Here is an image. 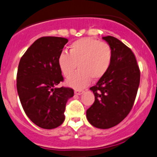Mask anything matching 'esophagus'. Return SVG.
I'll return each instance as SVG.
<instances>
[{
    "mask_svg": "<svg viewBox=\"0 0 157 157\" xmlns=\"http://www.w3.org/2000/svg\"><path fill=\"white\" fill-rule=\"evenodd\" d=\"M83 90H75V91H74V93H75V94L76 95H81L82 94H83Z\"/></svg>",
    "mask_w": 157,
    "mask_h": 157,
    "instance_id": "1",
    "label": "esophagus"
}]
</instances>
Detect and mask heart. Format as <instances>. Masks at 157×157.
Segmentation results:
<instances>
[{"instance_id":"heart-1","label":"heart","mask_w":157,"mask_h":157,"mask_svg":"<svg viewBox=\"0 0 157 157\" xmlns=\"http://www.w3.org/2000/svg\"><path fill=\"white\" fill-rule=\"evenodd\" d=\"M112 60V48L106 42L91 38H83L70 45L69 53L63 51L57 59L63 75L68 77L78 66L79 70L69 77L67 85L74 89H83L91 78L98 80L109 69Z\"/></svg>"}]
</instances>
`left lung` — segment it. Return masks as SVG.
<instances>
[{"mask_svg": "<svg viewBox=\"0 0 157 157\" xmlns=\"http://www.w3.org/2000/svg\"><path fill=\"white\" fill-rule=\"evenodd\" d=\"M102 39L111 46L112 60L106 74L90 90L94 102L87 110L90 125L110 128L122 121L131 111L138 91L140 71L131 49L113 36Z\"/></svg>", "mask_w": 157, "mask_h": 157, "instance_id": "1", "label": "left lung"}]
</instances>
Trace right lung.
<instances>
[{"mask_svg":"<svg viewBox=\"0 0 157 157\" xmlns=\"http://www.w3.org/2000/svg\"><path fill=\"white\" fill-rule=\"evenodd\" d=\"M67 42L65 38H39L19 62V99L29 119L42 128L52 129L62 125L67 101L74 96L73 89L56 87L63 80L57 59Z\"/></svg>","mask_w":157,"mask_h":157,"instance_id":"obj_1","label":"right lung"}]
</instances>
